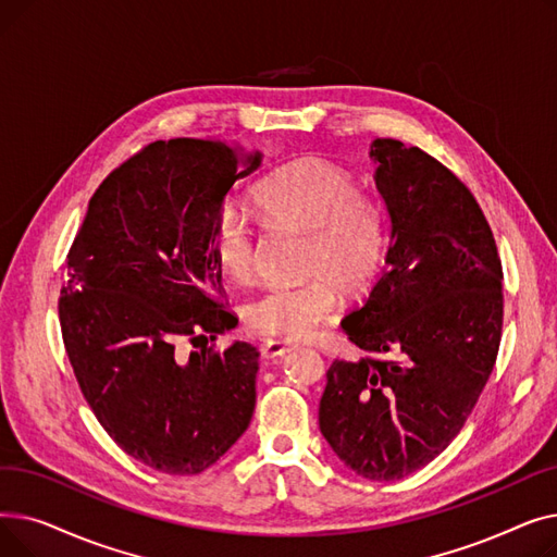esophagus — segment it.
<instances>
[{
  "label": "esophagus",
  "mask_w": 557,
  "mask_h": 557,
  "mask_svg": "<svg viewBox=\"0 0 557 557\" xmlns=\"http://www.w3.org/2000/svg\"><path fill=\"white\" fill-rule=\"evenodd\" d=\"M290 349H296L294 343H284V341H267L261 345V357L267 359H277V357H284L288 355Z\"/></svg>",
  "instance_id": "esophagus-1"
}]
</instances>
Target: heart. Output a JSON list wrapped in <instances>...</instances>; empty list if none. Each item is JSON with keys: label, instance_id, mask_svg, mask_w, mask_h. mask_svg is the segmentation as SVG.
<instances>
[{"label": "heart", "instance_id": "heart-1", "mask_svg": "<svg viewBox=\"0 0 557 557\" xmlns=\"http://www.w3.org/2000/svg\"><path fill=\"white\" fill-rule=\"evenodd\" d=\"M255 205L269 223L305 232L298 284H273L246 300L244 325L259 336L305 341L325 325L338 307V290L363 288L384 252V214L374 198L359 191L347 171L323 162L286 164L255 187ZM219 269L244 280L255 269L257 244L248 216L223 205L210 230Z\"/></svg>", "mask_w": 557, "mask_h": 557}]
</instances>
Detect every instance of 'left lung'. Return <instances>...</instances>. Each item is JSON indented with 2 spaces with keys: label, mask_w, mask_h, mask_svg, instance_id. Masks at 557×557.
<instances>
[{
  "label": "left lung",
  "mask_w": 557,
  "mask_h": 557,
  "mask_svg": "<svg viewBox=\"0 0 557 557\" xmlns=\"http://www.w3.org/2000/svg\"><path fill=\"white\" fill-rule=\"evenodd\" d=\"M391 219L382 277L343 332L368 355L336 359L320 433L347 470L397 481L443 454L470 418L502 343V259L476 198L418 146L370 144Z\"/></svg>",
  "instance_id": "8db88e82"
}]
</instances>
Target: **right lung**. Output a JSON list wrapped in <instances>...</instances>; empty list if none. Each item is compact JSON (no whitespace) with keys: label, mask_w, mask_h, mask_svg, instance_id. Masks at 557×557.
<instances>
[{"label":"right lung","mask_w":557,"mask_h":557,"mask_svg":"<svg viewBox=\"0 0 557 557\" xmlns=\"http://www.w3.org/2000/svg\"><path fill=\"white\" fill-rule=\"evenodd\" d=\"M259 164L225 141H153L99 185L67 255L58 315L81 393L116 445L171 476L212 467L255 411L257 347L208 341L237 325L212 221Z\"/></svg>","instance_id":"obj_1"}]
</instances>
